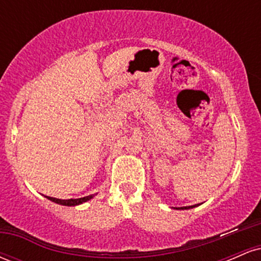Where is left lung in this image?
<instances>
[{"mask_svg": "<svg viewBox=\"0 0 261 261\" xmlns=\"http://www.w3.org/2000/svg\"><path fill=\"white\" fill-rule=\"evenodd\" d=\"M196 206H199V205H193V206H182V207H174V208H176V210H189V208H194V207H196Z\"/></svg>", "mask_w": 261, "mask_h": 261, "instance_id": "1", "label": "left lung"}]
</instances>
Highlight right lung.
<instances>
[{
    "label": "right lung",
    "instance_id": "obj_1",
    "mask_svg": "<svg viewBox=\"0 0 261 261\" xmlns=\"http://www.w3.org/2000/svg\"><path fill=\"white\" fill-rule=\"evenodd\" d=\"M94 195L95 194H93V195L85 196V197H80V199H68V200L56 199V197H50V196H45V197H46V199H49L50 201L59 203V205H62V206H77V205H81V203H83V202L89 201V200L94 197Z\"/></svg>",
    "mask_w": 261,
    "mask_h": 261
}]
</instances>
